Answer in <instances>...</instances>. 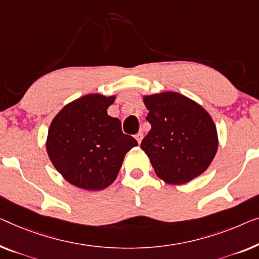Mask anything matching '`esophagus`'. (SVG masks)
Wrapping results in <instances>:
<instances>
[{
	"mask_svg": "<svg viewBox=\"0 0 259 259\" xmlns=\"http://www.w3.org/2000/svg\"><path fill=\"white\" fill-rule=\"evenodd\" d=\"M142 138H144V134H142V132H139L138 134H136V139H137L138 144H140L141 140H142Z\"/></svg>",
	"mask_w": 259,
	"mask_h": 259,
	"instance_id": "obj_1",
	"label": "esophagus"
}]
</instances>
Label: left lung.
<instances>
[{
    "label": "left lung",
    "instance_id": "8db88e82",
    "mask_svg": "<svg viewBox=\"0 0 259 259\" xmlns=\"http://www.w3.org/2000/svg\"><path fill=\"white\" fill-rule=\"evenodd\" d=\"M152 128L141 142L157 178L185 185L204 173L219 148L212 118L201 105L178 92L144 96Z\"/></svg>",
    "mask_w": 259,
    "mask_h": 259
}]
</instances>
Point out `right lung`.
I'll return each instance as SVG.
<instances>
[{"label":"right lung","instance_id":"right-lung-1","mask_svg":"<svg viewBox=\"0 0 259 259\" xmlns=\"http://www.w3.org/2000/svg\"><path fill=\"white\" fill-rule=\"evenodd\" d=\"M115 96L91 93L69 103L51 121L47 152L54 167L72 186L107 188L117 179L126 153L138 146L107 114Z\"/></svg>","mask_w":259,"mask_h":259}]
</instances>
